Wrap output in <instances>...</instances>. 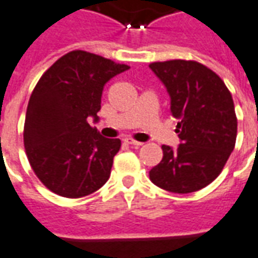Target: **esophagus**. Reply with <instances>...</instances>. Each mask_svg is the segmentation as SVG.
Wrapping results in <instances>:
<instances>
[{"instance_id":"1","label":"esophagus","mask_w":258,"mask_h":258,"mask_svg":"<svg viewBox=\"0 0 258 258\" xmlns=\"http://www.w3.org/2000/svg\"><path fill=\"white\" fill-rule=\"evenodd\" d=\"M125 144H128V145H133V146H141L142 145V142H140V141H135L133 140V138H125Z\"/></svg>"}]
</instances>
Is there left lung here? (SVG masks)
I'll use <instances>...</instances> for the list:
<instances>
[{
  "instance_id": "1",
  "label": "left lung",
  "mask_w": 258,
  "mask_h": 258,
  "mask_svg": "<svg viewBox=\"0 0 258 258\" xmlns=\"http://www.w3.org/2000/svg\"><path fill=\"white\" fill-rule=\"evenodd\" d=\"M149 68L170 95L181 144L163 145V159L149 171L159 188L190 194L220 175L235 148L238 120L232 95L218 76L194 60L155 62Z\"/></svg>"
}]
</instances>
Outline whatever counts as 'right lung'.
I'll return each instance as SVG.
<instances>
[{
    "mask_svg": "<svg viewBox=\"0 0 258 258\" xmlns=\"http://www.w3.org/2000/svg\"><path fill=\"white\" fill-rule=\"evenodd\" d=\"M128 69L95 53L72 51L37 83L23 140L31 168L53 194L83 198L109 179L121 141L102 137L88 120L99 121L103 87Z\"/></svg>",
    "mask_w": 258,
    "mask_h": 258,
    "instance_id": "right-lung-1",
    "label": "right lung"
}]
</instances>
